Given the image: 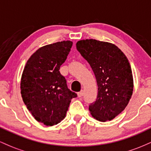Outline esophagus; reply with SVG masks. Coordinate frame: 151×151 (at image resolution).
Listing matches in <instances>:
<instances>
[{
  "instance_id": "obj_1",
  "label": "esophagus",
  "mask_w": 151,
  "mask_h": 151,
  "mask_svg": "<svg viewBox=\"0 0 151 151\" xmlns=\"http://www.w3.org/2000/svg\"><path fill=\"white\" fill-rule=\"evenodd\" d=\"M83 94H84V91H83V90H81L79 92L77 93V96H79V97H81V96H83Z\"/></svg>"
}]
</instances>
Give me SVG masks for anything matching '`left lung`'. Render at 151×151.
<instances>
[{
  "instance_id": "8db88e82",
  "label": "left lung",
  "mask_w": 151,
  "mask_h": 151,
  "mask_svg": "<svg viewBox=\"0 0 151 151\" xmlns=\"http://www.w3.org/2000/svg\"><path fill=\"white\" fill-rule=\"evenodd\" d=\"M77 49L87 60L98 86L96 101L89 105L93 118L106 122L125 109L131 98L133 79L125 54L113 43L86 39L79 40Z\"/></svg>"
}]
</instances>
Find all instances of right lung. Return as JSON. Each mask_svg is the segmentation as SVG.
Listing matches in <instances>:
<instances>
[{"label": "right lung", "mask_w": 151, "mask_h": 151, "mask_svg": "<svg viewBox=\"0 0 151 151\" xmlns=\"http://www.w3.org/2000/svg\"><path fill=\"white\" fill-rule=\"evenodd\" d=\"M72 44L64 40L41 47L28 59L22 72V100L35 119L47 126L65 119L71 100L77 96L59 71Z\"/></svg>", "instance_id": "1"}]
</instances>
